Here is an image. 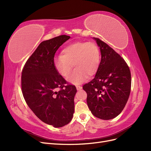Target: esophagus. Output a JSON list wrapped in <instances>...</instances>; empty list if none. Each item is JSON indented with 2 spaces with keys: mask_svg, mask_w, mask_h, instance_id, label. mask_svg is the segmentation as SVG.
Instances as JSON below:
<instances>
[{
  "mask_svg": "<svg viewBox=\"0 0 151 151\" xmlns=\"http://www.w3.org/2000/svg\"><path fill=\"white\" fill-rule=\"evenodd\" d=\"M77 90H81L82 89V86H76Z\"/></svg>",
  "mask_w": 151,
  "mask_h": 151,
  "instance_id": "34e87169",
  "label": "esophagus"
}]
</instances>
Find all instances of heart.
Masks as SVG:
<instances>
[{
	"mask_svg": "<svg viewBox=\"0 0 151 151\" xmlns=\"http://www.w3.org/2000/svg\"><path fill=\"white\" fill-rule=\"evenodd\" d=\"M100 63V52L92 42H78L68 45L62 50L61 55L53 59L54 66L60 76L66 77L70 74L73 65L74 71L67 79L69 83L80 84L96 73Z\"/></svg>",
	"mask_w": 151,
	"mask_h": 151,
	"instance_id": "1",
	"label": "heart"
}]
</instances>
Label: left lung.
<instances>
[{
    "instance_id": "8db88e82",
    "label": "left lung",
    "mask_w": 151,
    "mask_h": 151,
    "mask_svg": "<svg viewBox=\"0 0 151 151\" xmlns=\"http://www.w3.org/2000/svg\"><path fill=\"white\" fill-rule=\"evenodd\" d=\"M101 55L94 78L84 84L87 104L93 115L111 120L122 111L131 89V74L127 63L106 43L93 38Z\"/></svg>"
}]
</instances>
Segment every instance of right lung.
Instances as JSON below:
<instances>
[{
	"mask_svg": "<svg viewBox=\"0 0 151 151\" xmlns=\"http://www.w3.org/2000/svg\"><path fill=\"white\" fill-rule=\"evenodd\" d=\"M70 38L60 35L43 41L27 60L22 72V92L28 106L39 119L55 128L68 124L74 113L76 88L65 86L67 82L53 63L57 50ZM57 88L61 90L57 91Z\"/></svg>",
	"mask_w": 151,
	"mask_h": 151,
	"instance_id": "1",
	"label": "right lung"
}]
</instances>
